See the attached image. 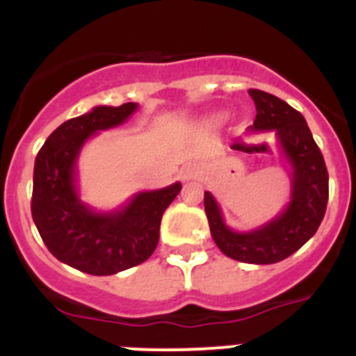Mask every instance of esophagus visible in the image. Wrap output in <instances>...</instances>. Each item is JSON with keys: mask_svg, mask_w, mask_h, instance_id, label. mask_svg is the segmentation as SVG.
Returning <instances> with one entry per match:
<instances>
[{"mask_svg": "<svg viewBox=\"0 0 356 356\" xmlns=\"http://www.w3.org/2000/svg\"><path fill=\"white\" fill-rule=\"evenodd\" d=\"M180 176L184 178V180H193V178H196L197 176V169L194 168V165H188V168L181 169Z\"/></svg>", "mask_w": 356, "mask_h": 356, "instance_id": "obj_1", "label": "esophagus"}]
</instances>
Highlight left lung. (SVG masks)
<instances>
[{"label":"left lung","mask_w":356,"mask_h":356,"mask_svg":"<svg viewBox=\"0 0 356 356\" xmlns=\"http://www.w3.org/2000/svg\"><path fill=\"white\" fill-rule=\"evenodd\" d=\"M250 96L257 106L251 130L275 131L294 169L291 203L271 222L246 234L225 225L210 193H205V212L213 242L226 257L246 264H275L300 250L319 228L328 203V171L312 131L298 110L264 90L250 89Z\"/></svg>","instance_id":"1"}]
</instances>
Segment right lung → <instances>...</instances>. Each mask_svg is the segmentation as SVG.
Masks as SVG:
<instances>
[{"instance_id": "add662e5", "label": "right lung", "mask_w": 356, "mask_h": 356, "mask_svg": "<svg viewBox=\"0 0 356 356\" xmlns=\"http://www.w3.org/2000/svg\"><path fill=\"white\" fill-rule=\"evenodd\" d=\"M137 103L96 106L62 122L40 147L33 168L31 217L49 253L78 271L108 276L139 266L159 244L160 221L181 184L140 193L124 209L97 213L76 193L74 163L85 140L127 121Z\"/></svg>"}]
</instances>
